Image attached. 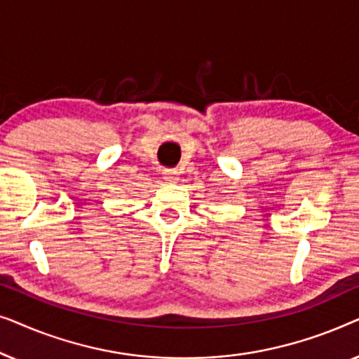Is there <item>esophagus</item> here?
<instances>
[{
	"label": "esophagus",
	"instance_id": "1",
	"mask_svg": "<svg viewBox=\"0 0 359 359\" xmlns=\"http://www.w3.org/2000/svg\"><path fill=\"white\" fill-rule=\"evenodd\" d=\"M163 178H165V181H168V183H176V180H178V171L165 170Z\"/></svg>",
	"mask_w": 359,
	"mask_h": 359
}]
</instances>
